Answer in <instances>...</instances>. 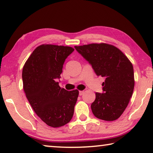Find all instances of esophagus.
<instances>
[{
	"label": "esophagus",
	"mask_w": 153,
	"mask_h": 153,
	"mask_svg": "<svg viewBox=\"0 0 153 153\" xmlns=\"http://www.w3.org/2000/svg\"><path fill=\"white\" fill-rule=\"evenodd\" d=\"M84 91H79V94L80 96H82V95L84 94Z\"/></svg>",
	"instance_id": "1"
}]
</instances>
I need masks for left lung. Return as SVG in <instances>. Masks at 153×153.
<instances>
[{
    "mask_svg": "<svg viewBox=\"0 0 153 153\" xmlns=\"http://www.w3.org/2000/svg\"><path fill=\"white\" fill-rule=\"evenodd\" d=\"M79 54L92 65L97 76L105 77L103 93L96 92L91 108L100 120L115 121L128 107L134 88L133 65L123 53L115 46L92 43L75 46Z\"/></svg>",
    "mask_w": 153,
    "mask_h": 153,
    "instance_id": "8db88e82",
    "label": "left lung"
}]
</instances>
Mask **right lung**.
Returning <instances> with one entry per match:
<instances>
[{"label": "right lung", "mask_w": 153, "mask_h": 153, "mask_svg": "<svg viewBox=\"0 0 153 153\" xmlns=\"http://www.w3.org/2000/svg\"><path fill=\"white\" fill-rule=\"evenodd\" d=\"M74 51L67 46L40 45L23 68V85L28 101L38 117L53 128L68 123L74 115L79 91H67L56 82L65 59Z\"/></svg>", "instance_id": "1"}]
</instances>
